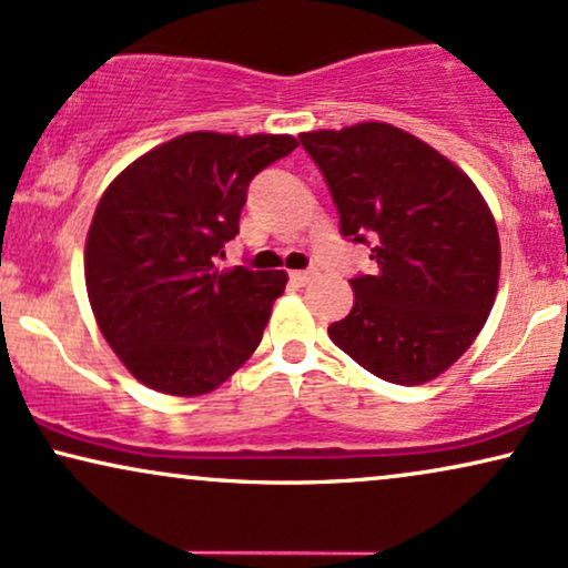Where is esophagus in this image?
Returning a JSON list of instances; mask_svg holds the SVG:
<instances>
[{
  "instance_id": "obj_1",
  "label": "esophagus",
  "mask_w": 568,
  "mask_h": 568,
  "mask_svg": "<svg viewBox=\"0 0 568 568\" xmlns=\"http://www.w3.org/2000/svg\"><path fill=\"white\" fill-rule=\"evenodd\" d=\"M290 278L294 284H300V286H305L307 282H313L315 278V271H292L290 274Z\"/></svg>"
}]
</instances>
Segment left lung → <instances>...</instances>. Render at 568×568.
<instances>
[{
    "label": "left lung",
    "mask_w": 568,
    "mask_h": 568,
    "mask_svg": "<svg viewBox=\"0 0 568 568\" xmlns=\"http://www.w3.org/2000/svg\"><path fill=\"white\" fill-rule=\"evenodd\" d=\"M326 176L342 234L371 245L375 271L352 278L355 305L328 336L399 386L448 371L496 302L500 242L475 182L428 143L386 122L302 132Z\"/></svg>",
    "instance_id": "1"
}]
</instances>
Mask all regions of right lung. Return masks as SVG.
Listing matches in <instances>:
<instances>
[{"instance_id":"obj_1","label":"right lung","mask_w":568,"mask_h":568,"mask_svg":"<svg viewBox=\"0 0 568 568\" xmlns=\"http://www.w3.org/2000/svg\"><path fill=\"white\" fill-rule=\"evenodd\" d=\"M297 149L292 135L187 132L114 176L85 240L101 334L153 392L201 396L253 355L284 271H219L250 180Z\"/></svg>"}]
</instances>
